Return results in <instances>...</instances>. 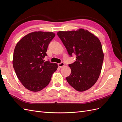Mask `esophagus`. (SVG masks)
Wrapping results in <instances>:
<instances>
[{"mask_svg":"<svg viewBox=\"0 0 122 122\" xmlns=\"http://www.w3.org/2000/svg\"><path fill=\"white\" fill-rule=\"evenodd\" d=\"M64 65H65V64L63 62H61L60 63V64H58V66H59L60 68H62V67Z\"/></svg>","mask_w":122,"mask_h":122,"instance_id":"esophagus-1","label":"esophagus"}]
</instances>
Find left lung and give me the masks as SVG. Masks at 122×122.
I'll use <instances>...</instances> for the list:
<instances>
[{
    "mask_svg": "<svg viewBox=\"0 0 122 122\" xmlns=\"http://www.w3.org/2000/svg\"><path fill=\"white\" fill-rule=\"evenodd\" d=\"M57 34L70 56H76V61L69 66L71 74L66 78L69 84L78 91L93 86L101 72L103 53L97 37L83 29L78 31H60Z\"/></svg>",
    "mask_w": 122,
    "mask_h": 122,
    "instance_id": "8db88e82",
    "label": "left lung"
}]
</instances>
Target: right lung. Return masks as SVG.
Here are the masks:
<instances>
[{
	"instance_id": "right-lung-1",
	"label": "right lung",
	"mask_w": 122,
	"mask_h": 122,
	"mask_svg": "<svg viewBox=\"0 0 122 122\" xmlns=\"http://www.w3.org/2000/svg\"><path fill=\"white\" fill-rule=\"evenodd\" d=\"M55 36L53 32H32L15 46L14 68L19 80L29 90L37 92L46 87L57 69L56 64L44 60L48 45Z\"/></svg>"
}]
</instances>
